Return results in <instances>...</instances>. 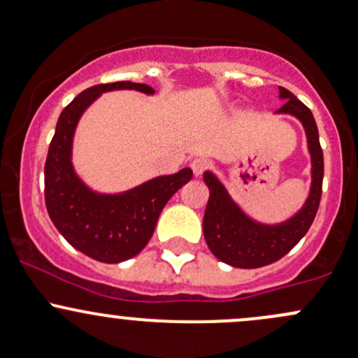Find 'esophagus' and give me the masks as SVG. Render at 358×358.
I'll return each mask as SVG.
<instances>
[{"mask_svg": "<svg viewBox=\"0 0 358 358\" xmlns=\"http://www.w3.org/2000/svg\"><path fill=\"white\" fill-rule=\"evenodd\" d=\"M208 167H210V160L203 159V157H199V159H194L193 162H191V169H193L194 176H201L203 172H205Z\"/></svg>", "mask_w": 358, "mask_h": 358, "instance_id": "esophagus-1", "label": "esophagus"}]
</instances>
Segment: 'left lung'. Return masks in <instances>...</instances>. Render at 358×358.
Returning a JSON list of instances; mask_svg holds the SVG:
<instances>
[{
	"label": "left lung",
	"mask_w": 358,
	"mask_h": 358,
	"mask_svg": "<svg viewBox=\"0 0 358 358\" xmlns=\"http://www.w3.org/2000/svg\"><path fill=\"white\" fill-rule=\"evenodd\" d=\"M280 99H287L276 114H290L302 122L310 153V193L297 213L276 225L255 222L242 211L227 193L224 184L211 172H205L210 189L208 205L203 218V234L210 251L224 263L236 268H261L283 257L307 234L316 217L322 193L324 160L319 145V133L313 113L292 92L280 87Z\"/></svg>",
	"instance_id": "1"
}]
</instances>
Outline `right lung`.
Returning <instances> with one entry per match:
<instances>
[{
    "mask_svg": "<svg viewBox=\"0 0 358 358\" xmlns=\"http://www.w3.org/2000/svg\"><path fill=\"white\" fill-rule=\"evenodd\" d=\"M110 90L155 94L145 83L116 82L76 95L57 119L44 165V193L45 208L61 236L92 259L114 264L136 256L148 244L160 211L172 194L189 182L193 171L184 167L178 174L153 178L124 193L92 191L73 169V134L87 107Z\"/></svg>",
    "mask_w": 358,
    "mask_h": 358,
    "instance_id": "add662e5",
    "label": "right lung"
}]
</instances>
